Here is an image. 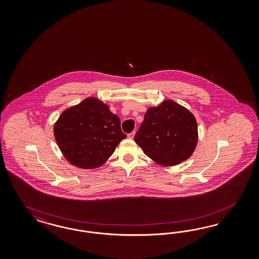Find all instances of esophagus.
Listing matches in <instances>:
<instances>
[{
    "label": "esophagus",
    "instance_id": "34e87169",
    "mask_svg": "<svg viewBox=\"0 0 259 259\" xmlns=\"http://www.w3.org/2000/svg\"><path fill=\"white\" fill-rule=\"evenodd\" d=\"M135 134H136V132H135V131H133L132 133L128 134V138L132 140V139H134V137H135Z\"/></svg>",
    "mask_w": 259,
    "mask_h": 259
}]
</instances>
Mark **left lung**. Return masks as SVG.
I'll list each match as a JSON object with an SVG mask.
<instances>
[{
  "label": "left lung",
  "instance_id": "8db88e82",
  "mask_svg": "<svg viewBox=\"0 0 259 259\" xmlns=\"http://www.w3.org/2000/svg\"><path fill=\"white\" fill-rule=\"evenodd\" d=\"M198 139L195 116L187 108L167 100L145 113L136 143L157 164L175 166L188 159Z\"/></svg>",
  "mask_w": 259,
  "mask_h": 259
}]
</instances>
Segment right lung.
I'll list each match as a JSON object with an SVG mask.
<instances>
[{"instance_id":"1","label":"right lung","mask_w":259,"mask_h":259,"mask_svg":"<svg viewBox=\"0 0 259 259\" xmlns=\"http://www.w3.org/2000/svg\"><path fill=\"white\" fill-rule=\"evenodd\" d=\"M54 136L64 157L81 169L101 167L126 138L118 116L96 98L64 110L56 121Z\"/></svg>"}]
</instances>
